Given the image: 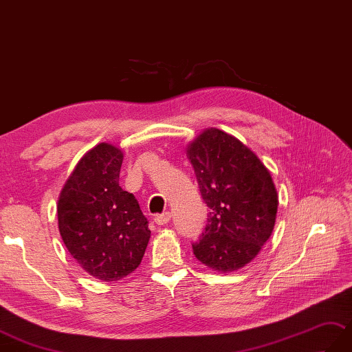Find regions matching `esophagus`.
Masks as SVG:
<instances>
[{
  "mask_svg": "<svg viewBox=\"0 0 352 352\" xmlns=\"http://www.w3.org/2000/svg\"><path fill=\"white\" fill-rule=\"evenodd\" d=\"M169 219H170V214L168 213V211H165V213L154 216V222H156L157 225H166L169 222Z\"/></svg>",
  "mask_w": 352,
  "mask_h": 352,
  "instance_id": "esophagus-1",
  "label": "esophagus"
}]
</instances>
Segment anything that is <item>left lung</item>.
Here are the masks:
<instances>
[{"instance_id":"obj_1","label":"left lung","mask_w":352,"mask_h":352,"mask_svg":"<svg viewBox=\"0 0 352 352\" xmlns=\"http://www.w3.org/2000/svg\"><path fill=\"white\" fill-rule=\"evenodd\" d=\"M208 207L207 226L193 255L217 272H234L258 255L273 232L277 192L255 153L219 129H208L187 148Z\"/></svg>"}]
</instances>
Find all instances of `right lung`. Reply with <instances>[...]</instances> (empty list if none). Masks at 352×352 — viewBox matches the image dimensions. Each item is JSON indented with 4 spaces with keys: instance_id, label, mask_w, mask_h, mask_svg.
<instances>
[{
    "instance_id": "right-lung-1",
    "label": "right lung",
    "mask_w": 352,
    "mask_h": 352,
    "mask_svg": "<svg viewBox=\"0 0 352 352\" xmlns=\"http://www.w3.org/2000/svg\"><path fill=\"white\" fill-rule=\"evenodd\" d=\"M121 163V150L96 145L73 169L56 206L65 248L104 282L135 272L151 235L136 198L118 184Z\"/></svg>"
}]
</instances>
